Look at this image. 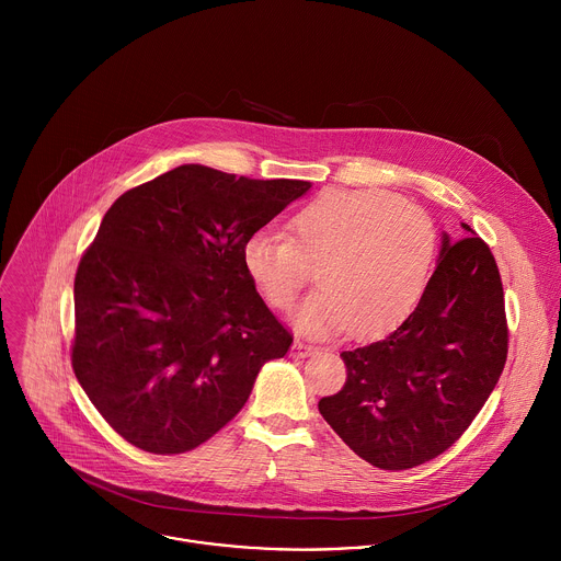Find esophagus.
I'll return each mask as SVG.
<instances>
[{"label": "esophagus", "mask_w": 561, "mask_h": 561, "mask_svg": "<svg viewBox=\"0 0 561 561\" xmlns=\"http://www.w3.org/2000/svg\"><path fill=\"white\" fill-rule=\"evenodd\" d=\"M293 353H295L297 357H308V355L317 353V346L306 344V342H301V340H295V344H293Z\"/></svg>", "instance_id": "esophagus-1"}]
</instances>
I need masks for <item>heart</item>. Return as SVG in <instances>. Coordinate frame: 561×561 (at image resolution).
<instances>
[{"label":"heart","mask_w":561,"mask_h":561,"mask_svg":"<svg viewBox=\"0 0 561 561\" xmlns=\"http://www.w3.org/2000/svg\"><path fill=\"white\" fill-rule=\"evenodd\" d=\"M435 251L437 230L422 208L377 188H329L293 215L290 237L253 232L242 262L275 310H288L317 268L322 288L297 310V324L368 340L415 310Z\"/></svg>","instance_id":"heart-1"}]
</instances>
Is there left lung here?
<instances>
[{
    "mask_svg": "<svg viewBox=\"0 0 561 561\" xmlns=\"http://www.w3.org/2000/svg\"><path fill=\"white\" fill-rule=\"evenodd\" d=\"M506 355L504 286L489 244L474 232L459 242L444 234L417 308L379 342L342 353L346 383L319 399V413L368 463L415 468L463 435Z\"/></svg>",
    "mask_w": 561,
    "mask_h": 561,
    "instance_id": "left-lung-1",
    "label": "left lung"
}]
</instances>
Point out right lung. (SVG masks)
<instances>
[{
    "label": "right lung",
    "mask_w": 561,
    "mask_h": 561,
    "mask_svg": "<svg viewBox=\"0 0 561 561\" xmlns=\"http://www.w3.org/2000/svg\"><path fill=\"white\" fill-rule=\"evenodd\" d=\"M310 188L184 164L106 210L75 275L70 362L128 444L180 455L224 428L293 335L242 262L247 239Z\"/></svg>",
    "instance_id": "obj_1"
}]
</instances>
